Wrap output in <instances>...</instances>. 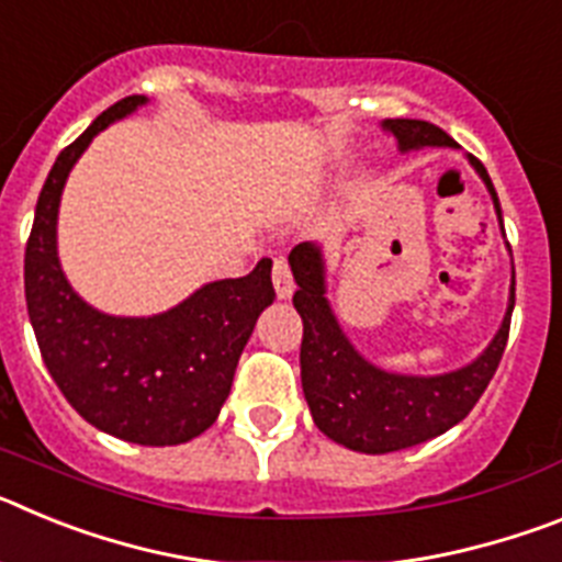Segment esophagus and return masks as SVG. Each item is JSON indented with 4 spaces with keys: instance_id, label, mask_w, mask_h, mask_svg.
Here are the masks:
<instances>
[{
    "instance_id": "esophagus-1",
    "label": "esophagus",
    "mask_w": 562,
    "mask_h": 562,
    "mask_svg": "<svg viewBox=\"0 0 562 562\" xmlns=\"http://www.w3.org/2000/svg\"><path fill=\"white\" fill-rule=\"evenodd\" d=\"M272 284H276V295L281 301L292 297V292H295V281H292V270L286 265V258H276V265H272Z\"/></svg>"
}]
</instances>
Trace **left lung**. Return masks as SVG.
I'll list each match as a JSON object with an SVG mask.
<instances>
[{
    "label": "left lung",
    "mask_w": 562,
    "mask_h": 562,
    "mask_svg": "<svg viewBox=\"0 0 562 562\" xmlns=\"http://www.w3.org/2000/svg\"><path fill=\"white\" fill-rule=\"evenodd\" d=\"M382 128L394 134L400 151L434 146L456 148L453 137L428 121L396 117V121H382ZM467 160L493 196L504 231L498 193L490 173L473 154H467ZM290 267L297 284L292 304L304 321L301 385L321 434L357 453L382 456L436 439L473 411L504 357L515 310V267L506 315L490 346L473 362L434 376L385 371L351 346L326 297V258L321 247L312 241L292 247Z\"/></svg>",
    "instance_id": "obj_1"
}]
</instances>
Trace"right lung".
Returning a JSON list of instances; mask_svg holds the SVG:
<instances>
[{
  "mask_svg": "<svg viewBox=\"0 0 562 562\" xmlns=\"http://www.w3.org/2000/svg\"><path fill=\"white\" fill-rule=\"evenodd\" d=\"M143 103L146 95L123 98L58 154L24 250V297L44 366L69 405L103 434L166 448L216 422L238 357L276 290L270 258L250 276L211 281L148 317L106 315L69 286L56 238L64 182L92 137Z\"/></svg>",
  "mask_w": 562,
  "mask_h": 562,
  "instance_id": "right-lung-1",
  "label": "right lung"
}]
</instances>
